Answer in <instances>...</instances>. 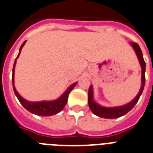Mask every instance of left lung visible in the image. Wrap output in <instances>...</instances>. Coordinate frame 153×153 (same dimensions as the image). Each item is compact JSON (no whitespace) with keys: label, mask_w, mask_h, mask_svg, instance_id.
<instances>
[{"label":"left lung","mask_w":153,"mask_h":153,"mask_svg":"<svg viewBox=\"0 0 153 153\" xmlns=\"http://www.w3.org/2000/svg\"><path fill=\"white\" fill-rule=\"evenodd\" d=\"M130 44L132 45L133 48L134 49L137 58L139 59L140 64L142 65V87H141V89H140L136 98L128 104L123 105V106L115 107V108H105V107H102L98 105L93 101L92 86H90L89 91H88V105H89V108H90L92 113L97 115L98 117H102V118H106V119H115V118H118V117H120L123 115L127 114L129 111H131L134 108L137 101L139 100L141 94H142L144 87H145V83H146V76H145L146 62L144 61L142 50L140 48L139 45L135 42H130Z\"/></svg>","instance_id":"8db88e82"}]
</instances>
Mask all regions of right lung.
<instances>
[{"instance_id": "add662e5", "label": "right lung", "mask_w": 153, "mask_h": 153, "mask_svg": "<svg viewBox=\"0 0 153 153\" xmlns=\"http://www.w3.org/2000/svg\"><path fill=\"white\" fill-rule=\"evenodd\" d=\"M26 41H24L22 43V45H21L19 49V53L18 55L17 58L19 56L21 50H22V47L24 46ZM15 60L13 65V69H12V84H13V89L14 92L16 94V97L18 98L20 103L23 105V107L28 111H30V113H33V114L39 115V116H45V117H48V116H52V115L57 114L59 112H61L62 110L65 105L67 103L68 97H69V93L71 92V91L74 88L76 83H74V84H72L67 90L65 91V92L59 98H58L57 100L52 101V102H28V101L25 100L24 98L20 96L17 91L16 90V88L14 86V74H15V66H16V59Z\"/></svg>"}]
</instances>
